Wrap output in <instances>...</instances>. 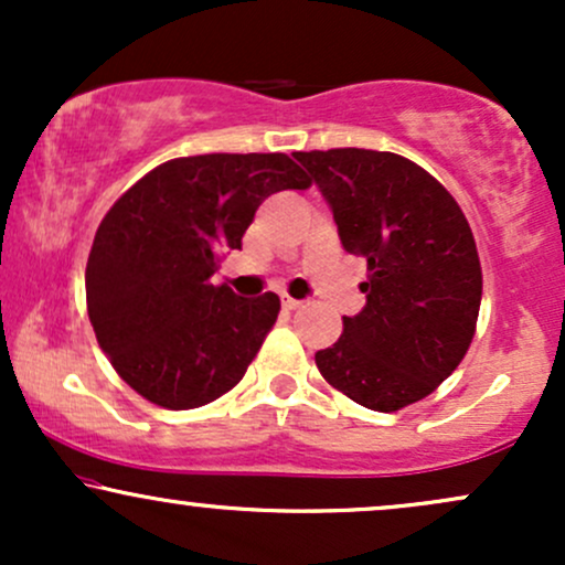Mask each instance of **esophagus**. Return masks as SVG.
I'll list each match as a JSON object with an SVG mask.
<instances>
[{
    "label": "esophagus",
    "mask_w": 565,
    "mask_h": 565,
    "mask_svg": "<svg viewBox=\"0 0 565 565\" xmlns=\"http://www.w3.org/2000/svg\"><path fill=\"white\" fill-rule=\"evenodd\" d=\"M281 305H284V310H297V308H300V300H295V297H289V295H284L281 297Z\"/></svg>",
    "instance_id": "1"
}]
</instances>
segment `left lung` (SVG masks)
Wrapping results in <instances>:
<instances>
[{
  "instance_id": "1",
  "label": "left lung",
  "mask_w": 565,
  "mask_h": 565,
  "mask_svg": "<svg viewBox=\"0 0 565 565\" xmlns=\"http://www.w3.org/2000/svg\"><path fill=\"white\" fill-rule=\"evenodd\" d=\"M332 206L340 242L366 260L361 313L316 353L329 385L372 412L417 404L468 353L481 310V260L444 185L398 153L297 151Z\"/></svg>"
}]
</instances>
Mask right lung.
<instances>
[{"label": "right lung", "mask_w": 565, "mask_h": 565, "mask_svg": "<svg viewBox=\"0 0 565 565\" xmlns=\"http://www.w3.org/2000/svg\"><path fill=\"white\" fill-rule=\"evenodd\" d=\"M308 185L287 153H204L164 161L116 199L84 287L97 345L135 393L183 412L242 382L281 300L236 297L212 276L270 193Z\"/></svg>", "instance_id": "1"}]
</instances>
